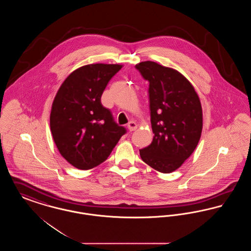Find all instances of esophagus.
Instances as JSON below:
<instances>
[{
  "instance_id": "34e87169",
  "label": "esophagus",
  "mask_w": 251,
  "mask_h": 251,
  "mask_svg": "<svg viewBox=\"0 0 251 251\" xmlns=\"http://www.w3.org/2000/svg\"><path fill=\"white\" fill-rule=\"evenodd\" d=\"M128 127V130L130 131H135L136 128H137V124L134 122V121H130L127 125Z\"/></svg>"
}]
</instances>
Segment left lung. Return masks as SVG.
I'll use <instances>...</instances> for the list:
<instances>
[{
	"instance_id": "left-lung-1",
	"label": "left lung",
	"mask_w": 251,
	"mask_h": 251,
	"mask_svg": "<svg viewBox=\"0 0 251 251\" xmlns=\"http://www.w3.org/2000/svg\"><path fill=\"white\" fill-rule=\"evenodd\" d=\"M135 68L149 81L151 128V145L140 150L150 167L162 173L178 169L188 159L201 139L202 108L191 83L178 71L152 61Z\"/></svg>"
}]
</instances>
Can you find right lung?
<instances>
[{"label":"right lung","instance_id":"right-lung-1","mask_svg":"<svg viewBox=\"0 0 251 251\" xmlns=\"http://www.w3.org/2000/svg\"><path fill=\"white\" fill-rule=\"evenodd\" d=\"M119 64H90L72 72L53 100L50 126L60 154L78 169L107 159L126 129L119 126L100 98Z\"/></svg>","mask_w":251,"mask_h":251}]
</instances>
